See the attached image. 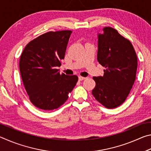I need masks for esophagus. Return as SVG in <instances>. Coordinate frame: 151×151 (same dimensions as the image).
<instances>
[{"label": "esophagus", "instance_id": "esophagus-1", "mask_svg": "<svg viewBox=\"0 0 151 151\" xmlns=\"http://www.w3.org/2000/svg\"><path fill=\"white\" fill-rule=\"evenodd\" d=\"M85 79H86V78L85 77H83V76H78V80L80 81H83V80H85Z\"/></svg>", "mask_w": 151, "mask_h": 151}]
</instances>
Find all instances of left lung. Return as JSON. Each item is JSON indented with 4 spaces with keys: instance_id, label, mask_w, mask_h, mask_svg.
I'll return each instance as SVG.
<instances>
[{
    "instance_id": "1",
    "label": "left lung",
    "mask_w": 151,
    "mask_h": 151,
    "mask_svg": "<svg viewBox=\"0 0 151 151\" xmlns=\"http://www.w3.org/2000/svg\"><path fill=\"white\" fill-rule=\"evenodd\" d=\"M98 35L97 60L106 68L103 76L93 78L96 86L92 94L107 109L119 106L126 100L134 85L137 57L129 40L111 27H104Z\"/></svg>"
}]
</instances>
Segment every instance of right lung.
<instances>
[{
    "instance_id": "add662e5",
    "label": "right lung",
    "mask_w": 151,
    "mask_h": 151,
    "mask_svg": "<svg viewBox=\"0 0 151 151\" xmlns=\"http://www.w3.org/2000/svg\"><path fill=\"white\" fill-rule=\"evenodd\" d=\"M69 30L50 31L28 43L19 61L20 73L29 99L42 110L57 109L65 103L78 81L76 75L60 74Z\"/></svg>"
}]
</instances>
